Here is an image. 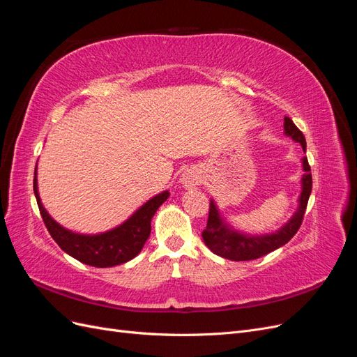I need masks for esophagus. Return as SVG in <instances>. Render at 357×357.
Instances as JSON below:
<instances>
[{
	"mask_svg": "<svg viewBox=\"0 0 357 357\" xmlns=\"http://www.w3.org/2000/svg\"><path fill=\"white\" fill-rule=\"evenodd\" d=\"M181 185L185 186L186 189H195L201 185V172L195 168H190V169H186L185 172L181 174Z\"/></svg>",
	"mask_w": 357,
	"mask_h": 357,
	"instance_id": "obj_1",
	"label": "esophagus"
}]
</instances>
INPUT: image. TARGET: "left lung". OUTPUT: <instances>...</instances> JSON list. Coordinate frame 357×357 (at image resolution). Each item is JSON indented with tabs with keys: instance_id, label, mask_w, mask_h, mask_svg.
Here are the masks:
<instances>
[{
	"instance_id": "left-lung-1",
	"label": "left lung",
	"mask_w": 357,
	"mask_h": 357,
	"mask_svg": "<svg viewBox=\"0 0 357 357\" xmlns=\"http://www.w3.org/2000/svg\"><path fill=\"white\" fill-rule=\"evenodd\" d=\"M284 134L294 139V142L299 143L302 146V150L305 152L307 150L305 137L296 128L294 121L287 116L284 117ZM302 168H304L305 174L302 176V180H301L302 190L298 199L299 202L298 210L278 231L273 234H265V235H250V234H243V232L235 231L229 223H226L223 220L218 205H215L214 199H211L207 228L202 231V238L205 245H207L214 255L229 259V261L241 262V261H253V259L262 257L268 253L277 250L278 247L289 243L301 228V223H302V219H304L305 208H307L308 198L311 195V188H312V178L310 172L311 169L308 165V159L305 156L302 158Z\"/></svg>"
}]
</instances>
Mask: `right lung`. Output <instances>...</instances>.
<instances>
[{"label": "right lung", "instance_id": "obj_1", "mask_svg": "<svg viewBox=\"0 0 357 357\" xmlns=\"http://www.w3.org/2000/svg\"><path fill=\"white\" fill-rule=\"evenodd\" d=\"M34 193L43 222H45L52 238L56 241L63 252L77 259L79 262L96 268H109L125 264L142 252L150 231H152L150 222H152L158 208L169 197L168 190L160 192L143 204L131 218L116 228L101 234L86 235L63 228L56 220H53L47 210L43 207L37 186V165L34 171Z\"/></svg>", "mask_w": 357, "mask_h": 357}]
</instances>
